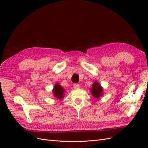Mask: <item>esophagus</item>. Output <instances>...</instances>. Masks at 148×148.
Listing matches in <instances>:
<instances>
[{
	"label": "esophagus",
	"mask_w": 148,
	"mask_h": 148,
	"mask_svg": "<svg viewBox=\"0 0 148 148\" xmlns=\"http://www.w3.org/2000/svg\"><path fill=\"white\" fill-rule=\"evenodd\" d=\"M80 86H79V84H77V83H75L73 84V88L75 89H78L79 88Z\"/></svg>",
	"instance_id": "34e87169"
}]
</instances>
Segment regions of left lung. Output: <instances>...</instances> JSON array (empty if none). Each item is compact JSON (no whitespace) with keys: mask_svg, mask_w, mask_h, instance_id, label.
Here are the masks:
<instances>
[{"mask_svg":"<svg viewBox=\"0 0 148 148\" xmlns=\"http://www.w3.org/2000/svg\"><path fill=\"white\" fill-rule=\"evenodd\" d=\"M90 91L92 96L96 99L99 98L103 95V88L97 81L92 84V88H90Z\"/></svg>","mask_w":148,"mask_h":148,"instance_id":"1","label":"left lung"}]
</instances>
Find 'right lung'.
Returning <instances> with one entry per match:
<instances>
[{
  "instance_id": "right-lung-1",
  "label": "right lung",
  "mask_w": 148,
  "mask_h": 148,
  "mask_svg": "<svg viewBox=\"0 0 148 148\" xmlns=\"http://www.w3.org/2000/svg\"><path fill=\"white\" fill-rule=\"evenodd\" d=\"M65 91L64 88L60 86L58 83H56L52 89V94L53 96H54L56 99H63V97H64Z\"/></svg>"
}]
</instances>
